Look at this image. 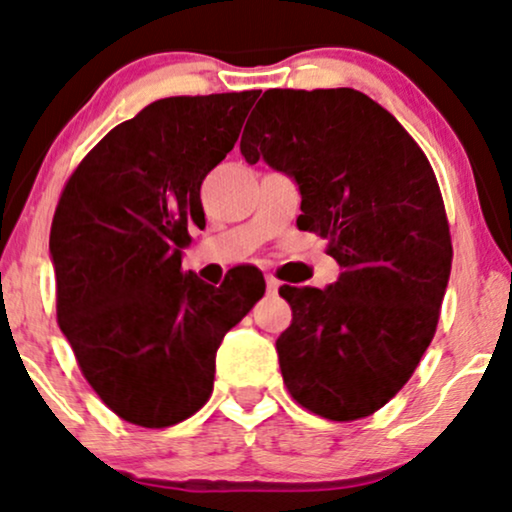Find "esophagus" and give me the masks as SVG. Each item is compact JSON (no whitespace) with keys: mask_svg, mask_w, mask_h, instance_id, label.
<instances>
[{"mask_svg":"<svg viewBox=\"0 0 512 512\" xmlns=\"http://www.w3.org/2000/svg\"><path fill=\"white\" fill-rule=\"evenodd\" d=\"M264 281H267V291H269V293H276V291H279L281 281L276 279L274 274H267V276H264Z\"/></svg>","mask_w":512,"mask_h":512,"instance_id":"34e87169","label":"esophagus"}]
</instances>
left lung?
<instances>
[{
  "mask_svg": "<svg viewBox=\"0 0 512 512\" xmlns=\"http://www.w3.org/2000/svg\"><path fill=\"white\" fill-rule=\"evenodd\" d=\"M245 162L298 183V226L329 240L326 291L281 286L283 384L324 420L384 408L436 334L453 245L432 164L396 116L353 88L267 90L245 123Z\"/></svg>",
  "mask_w": 512,
  "mask_h": 512,
  "instance_id": "left-lung-1",
  "label": "left lung"
}]
</instances>
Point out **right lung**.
<instances>
[{
    "label": "right lung",
    "mask_w": 512,
    "mask_h": 512,
    "mask_svg": "<svg viewBox=\"0 0 512 512\" xmlns=\"http://www.w3.org/2000/svg\"><path fill=\"white\" fill-rule=\"evenodd\" d=\"M257 90L164 97L119 123L66 181L49 231L57 322L92 391L121 420L164 429L214 389L221 338L264 295L257 272L219 288L183 272L200 186L236 145Z\"/></svg>",
    "instance_id": "add662e5"
}]
</instances>
